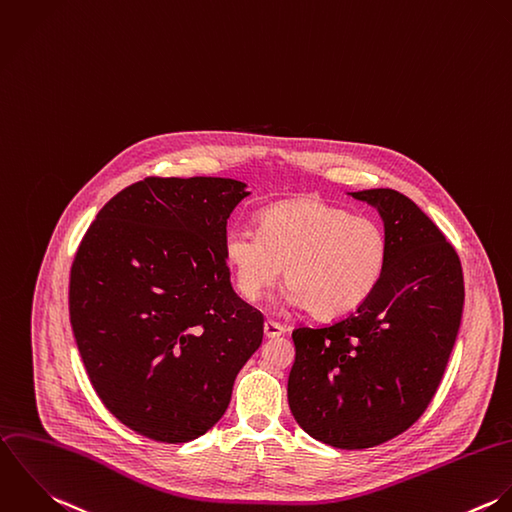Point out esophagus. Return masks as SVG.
Wrapping results in <instances>:
<instances>
[{"label": "esophagus", "instance_id": "esophagus-1", "mask_svg": "<svg viewBox=\"0 0 512 512\" xmlns=\"http://www.w3.org/2000/svg\"><path fill=\"white\" fill-rule=\"evenodd\" d=\"M282 334H286V326L274 322V320H266L264 322V336L266 338H280Z\"/></svg>", "mask_w": 512, "mask_h": 512}]
</instances>
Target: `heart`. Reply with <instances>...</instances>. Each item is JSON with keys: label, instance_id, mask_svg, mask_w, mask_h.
I'll use <instances>...</instances> for the list:
<instances>
[{"label": "heart", "instance_id": "heart-1", "mask_svg": "<svg viewBox=\"0 0 512 512\" xmlns=\"http://www.w3.org/2000/svg\"><path fill=\"white\" fill-rule=\"evenodd\" d=\"M391 244L373 216L351 214L320 198L264 208L258 230L232 226L224 260L238 294L256 302L284 269L288 298L318 320H338L363 306L381 284Z\"/></svg>", "mask_w": 512, "mask_h": 512}]
</instances>
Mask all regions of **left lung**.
<instances>
[{
  "label": "left lung",
  "instance_id": "8db88e82",
  "mask_svg": "<svg viewBox=\"0 0 512 512\" xmlns=\"http://www.w3.org/2000/svg\"><path fill=\"white\" fill-rule=\"evenodd\" d=\"M389 234L385 276L353 314L296 328L288 403L298 425L338 449H369L407 431L443 379L463 316V268L435 222L391 188L351 192Z\"/></svg>",
  "mask_w": 512,
  "mask_h": 512
}]
</instances>
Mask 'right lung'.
<instances>
[{
	"label": "right lung",
	"mask_w": 512,
	"mask_h": 512,
	"mask_svg": "<svg viewBox=\"0 0 512 512\" xmlns=\"http://www.w3.org/2000/svg\"><path fill=\"white\" fill-rule=\"evenodd\" d=\"M248 194L232 178L149 176L115 194L77 248L73 336L103 405L139 435H204L262 343L264 316L236 296L224 260Z\"/></svg>",
	"instance_id": "1"
}]
</instances>
